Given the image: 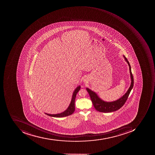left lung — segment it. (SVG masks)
Here are the masks:
<instances>
[{"instance_id":"obj_1","label":"left lung","mask_w":155,"mask_h":155,"mask_svg":"<svg viewBox=\"0 0 155 155\" xmlns=\"http://www.w3.org/2000/svg\"><path fill=\"white\" fill-rule=\"evenodd\" d=\"M123 56H124L126 61L129 65V68H130V72L131 82L130 86L129 89L122 97L114 101H110V102L105 101L101 99L98 96L95 92H94L93 91H92L87 87L86 88V89L90 95V98H91V101H92V103L93 104L94 108H95L96 110L100 112H112L117 110L120 108H121V107H122L125 103L133 87L134 78L133 77L132 74L130 65L125 56L124 55H123Z\"/></svg>"}]
</instances>
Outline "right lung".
Segmentation results:
<instances>
[{"label": "right lung", "mask_w": 155, "mask_h": 155, "mask_svg": "<svg viewBox=\"0 0 155 155\" xmlns=\"http://www.w3.org/2000/svg\"><path fill=\"white\" fill-rule=\"evenodd\" d=\"M80 89H81V86H78L73 92L71 102H70L69 106L67 108L66 110L61 113L57 114H49L47 113H45V114L49 115L50 117H67V116L72 114L75 110L74 103H75V97H76L77 93L79 92Z\"/></svg>", "instance_id": "add662e5"}]
</instances>
